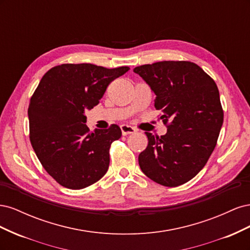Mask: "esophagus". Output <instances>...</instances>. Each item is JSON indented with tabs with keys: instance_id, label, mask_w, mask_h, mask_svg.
<instances>
[{
	"instance_id": "esophagus-1",
	"label": "esophagus",
	"mask_w": 250,
	"mask_h": 250,
	"mask_svg": "<svg viewBox=\"0 0 250 250\" xmlns=\"http://www.w3.org/2000/svg\"><path fill=\"white\" fill-rule=\"evenodd\" d=\"M121 131H122V134H123V135H127V134L134 133L137 130H135L133 127H131V126H129V125L123 124V125H121Z\"/></svg>"
}]
</instances>
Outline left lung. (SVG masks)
Segmentation results:
<instances>
[{
	"label": "left lung",
	"mask_w": 250,
	"mask_h": 250,
	"mask_svg": "<svg viewBox=\"0 0 250 250\" xmlns=\"http://www.w3.org/2000/svg\"><path fill=\"white\" fill-rule=\"evenodd\" d=\"M156 95L154 107L167 133L145 132L147 148L139 155L146 176L165 187L188 183L201 171L216 147L223 109L215 81L191 62H160L133 69Z\"/></svg>",
	"instance_id": "8db88e82"
}]
</instances>
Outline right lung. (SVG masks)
I'll list each match as a JSON object with an SVG mask.
<instances>
[{
	"label": "right lung",
	"mask_w": 250,
	"mask_h": 250,
	"mask_svg": "<svg viewBox=\"0 0 250 250\" xmlns=\"http://www.w3.org/2000/svg\"><path fill=\"white\" fill-rule=\"evenodd\" d=\"M129 67L63 63L43 75L30 99V142L42 167L59 185L80 190L108 170L109 148L120 127L89 131L84 111L100 102L109 83Z\"/></svg>",
	"instance_id": "add662e5"
}]
</instances>
